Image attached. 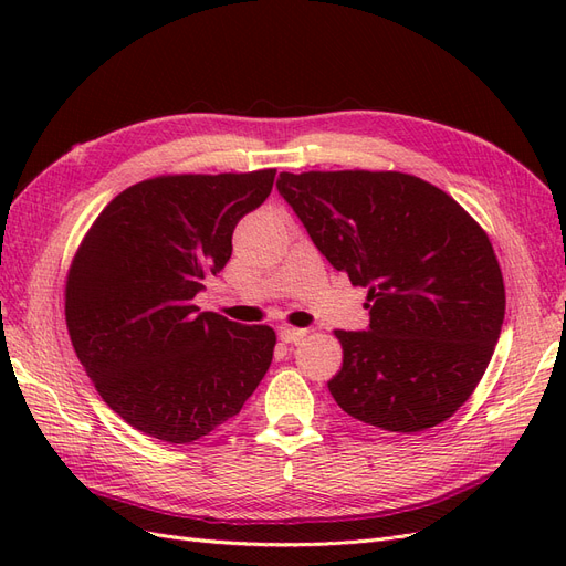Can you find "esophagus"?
<instances>
[{"mask_svg": "<svg viewBox=\"0 0 566 566\" xmlns=\"http://www.w3.org/2000/svg\"><path fill=\"white\" fill-rule=\"evenodd\" d=\"M279 335H281L285 345H295V342H300L306 335V331H302V328H281Z\"/></svg>", "mask_w": 566, "mask_h": 566, "instance_id": "34e87169", "label": "esophagus"}]
</instances>
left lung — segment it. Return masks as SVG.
<instances>
[{"mask_svg": "<svg viewBox=\"0 0 566 566\" xmlns=\"http://www.w3.org/2000/svg\"><path fill=\"white\" fill-rule=\"evenodd\" d=\"M279 193L352 285L368 331H335L337 406L387 432L451 418L491 361L505 318L489 235L441 188L401 172H281Z\"/></svg>", "mask_w": 566, "mask_h": 566, "instance_id": "1", "label": "left lung"}]
</instances>
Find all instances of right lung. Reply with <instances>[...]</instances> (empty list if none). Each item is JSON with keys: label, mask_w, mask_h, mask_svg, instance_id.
<instances>
[{"label": "right lung", "mask_w": 566, "mask_h": 566, "mask_svg": "<svg viewBox=\"0 0 566 566\" xmlns=\"http://www.w3.org/2000/svg\"><path fill=\"white\" fill-rule=\"evenodd\" d=\"M276 169L169 175L115 196L65 283V323L96 391L134 430L191 443L241 413L271 366L276 333L200 312L238 221L269 198Z\"/></svg>", "instance_id": "obj_1"}]
</instances>
